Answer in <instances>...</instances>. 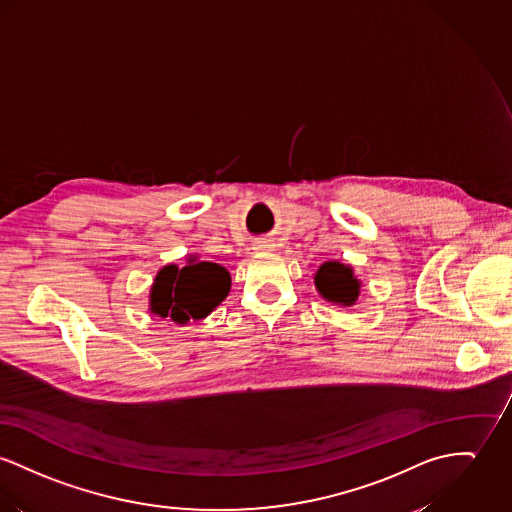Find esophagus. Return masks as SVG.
I'll use <instances>...</instances> for the list:
<instances>
[{
  "label": "esophagus",
  "mask_w": 512,
  "mask_h": 512,
  "mask_svg": "<svg viewBox=\"0 0 512 512\" xmlns=\"http://www.w3.org/2000/svg\"><path fill=\"white\" fill-rule=\"evenodd\" d=\"M253 249H255V251H263V253H267V251H273V249H275V243H273V241H269V239H263V241H257Z\"/></svg>",
  "instance_id": "34e87169"
}]
</instances>
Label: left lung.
Instances as JSON below:
<instances>
[{
    "label": "left lung",
    "mask_w": 512,
    "mask_h": 512,
    "mask_svg": "<svg viewBox=\"0 0 512 512\" xmlns=\"http://www.w3.org/2000/svg\"><path fill=\"white\" fill-rule=\"evenodd\" d=\"M314 284L319 296L335 306L351 308L360 296V280L354 276L353 267L339 261H325L319 265Z\"/></svg>",
    "instance_id": "1"
}]
</instances>
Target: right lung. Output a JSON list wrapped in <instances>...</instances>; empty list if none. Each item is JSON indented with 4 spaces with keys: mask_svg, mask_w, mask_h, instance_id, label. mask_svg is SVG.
Returning <instances> with one entry per match:
<instances>
[{
    "mask_svg": "<svg viewBox=\"0 0 512 512\" xmlns=\"http://www.w3.org/2000/svg\"><path fill=\"white\" fill-rule=\"evenodd\" d=\"M230 288L232 276L226 267L191 255L185 267L169 263L159 269L150 288V312L185 325L212 314Z\"/></svg>",
    "mask_w": 512,
    "mask_h": 512,
    "instance_id": "1",
    "label": "right lung"
}]
</instances>
